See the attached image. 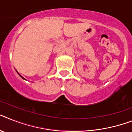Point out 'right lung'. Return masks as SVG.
Returning a JSON list of instances; mask_svg holds the SVG:
<instances>
[{
	"mask_svg": "<svg viewBox=\"0 0 132 132\" xmlns=\"http://www.w3.org/2000/svg\"><path fill=\"white\" fill-rule=\"evenodd\" d=\"M16 71H17V70H16ZM17 72H18V71H17ZM18 75H20V77H21V78H22V79H24V80H26V79H24V78H23V77H21V76L20 75V74H19V73H18Z\"/></svg>",
	"mask_w": 132,
	"mask_h": 132,
	"instance_id": "obj_1",
	"label": "right lung"
}]
</instances>
